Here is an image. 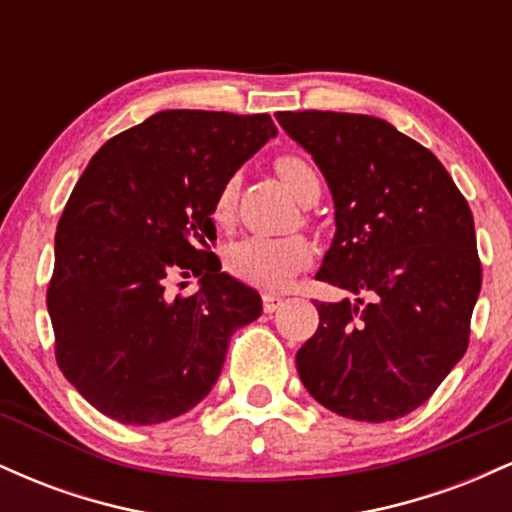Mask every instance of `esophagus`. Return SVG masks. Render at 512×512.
Here are the masks:
<instances>
[{"mask_svg":"<svg viewBox=\"0 0 512 512\" xmlns=\"http://www.w3.org/2000/svg\"><path fill=\"white\" fill-rule=\"evenodd\" d=\"M281 303H284V301H281L279 296H274V293H264V296H262L264 313H274V310H279Z\"/></svg>","mask_w":512,"mask_h":512,"instance_id":"obj_1","label":"esophagus"}]
</instances>
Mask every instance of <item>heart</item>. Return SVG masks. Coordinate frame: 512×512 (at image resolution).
<instances>
[{
    "label": "heart",
    "mask_w": 512,
    "mask_h": 512,
    "mask_svg": "<svg viewBox=\"0 0 512 512\" xmlns=\"http://www.w3.org/2000/svg\"><path fill=\"white\" fill-rule=\"evenodd\" d=\"M276 173L286 182V187L305 202L313 192H320V178L317 170L308 161L296 154H284L274 161ZM240 182L231 175L216 192L214 199V219L216 223H231L233 211L238 202ZM313 262V245L303 236H284V238H264L250 236L233 243L226 252V269L236 279L245 284L260 286V289H281L296 276L301 269Z\"/></svg>",
    "instance_id": "obj_1"
}]
</instances>
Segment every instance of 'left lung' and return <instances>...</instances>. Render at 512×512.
Returning <instances> with one entry per match:
<instances>
[{"label": "left lung", "mask_w": 512, "mask_h": 512, "mask_svg": "<svg viewBox=\"0 0 512 512\" xmlns=\"http://www.w3.org/2000/svg\"><path fill=\"white\" fill-rule=\"evenodd\" d=\"M325 175L334 231L315 279L351 296L317 303L296 354L305 390L346 419L383 424L426 402L467 351L481 291L467 199L431 151L370 115L276 113Z\"/></svg>", "instance_id": "left-lung-1"}]
</instances>
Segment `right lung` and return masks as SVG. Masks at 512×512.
Returning a JSON list of instances; mask_svg holds the SVG:
<instances>
[{
	"mask_svg": "<svg viewBox=\"0 0 512 512\" xmlns=\"http://www.w3.org/2000/svg\"><path fill=\"white\" fill-rule=\"evenodd\" d=\"M276 137L272 117L161 110L105 142L76 182L55 236L48 313L55 356L79 395L120 424L190 411L221 375L260 293L209 243L221 185ZM199 275L192 297L167 289Z\"/></svg>",
	"mask_w": 512,
	"mask_h": 512,
	"instance_id": "right-lung-1",
	"label": "right lung"
}]
</instances>
